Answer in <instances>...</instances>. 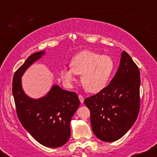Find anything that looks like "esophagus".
I'll return each mask as SVG.
<instances>
[{"instance_id": "34e87169", "label": "esophagus", "mask_w": 157, "mask_h": 157, "mask_svg": "<svg viewBox=\"0 0 157 157\" xmlns=\"http://www.w3.org/2000/svg\"><path fill=\"white\" fill-rule=\"evenodd\" d=\"M79 99H80V102L81 103H83V102H84V97L82 96V95H79Z\"/></svg>"}]
</instances>
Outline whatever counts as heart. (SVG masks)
<instances>
[{"mask_svg":"<svg viewBox=\"0 0 157 157\" xmlns=\"http://www.w3.org/2000/svg\"><path fill=\"white\" fill-rule=\"evenodd\" d=\"M70 68L60 71V77L68 87H72L76 75H81V82L91 93L100 91L107 86L115 68L114 61L109 55L82 51L74 56Z\"/></svg>","mask_w":157,"mask_h":157,"instance_id":"heart-1","label":"heart"}]
</instances>
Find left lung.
<instances>
[{"mask_svg":"<svg viewBox=\"0 0 157 157\" xmlns=\"http://www.w3.org/2000/svg\"><path fill=\"white\" fill-rule=\"evenodd\" d=\"M140 87L139 68L123 51L109 86L84 100L91 113L92 131L99 140L114 142L132 127L140 111Z\"/></svg>","mask_w":157,"mask_h":157,"instance_id":"obj_1","label":"left lung"}]
</instances>
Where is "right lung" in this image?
Instances as JSON below:
<instances>
[{
    "mask_svg": "<svg viewBox=\"0 0 157 157\" xmlns=\"http://www.w3.org/2000/svg\"><path fill=\"white\" fill-rule=\"evenodd\" d=\"M45 53L44 50L32 54L15 71L12 94L23 127L41 145L59 147L70 137V122L80 106V100L75 92L66 91L55 84L45 96L38 99L32 98L24 92L21 77Z\"/></svg>",
    "mask_w": 157,
    "mask_h": 157,
    "instance_id": "obj_1",
    "label": "right lung"
}]
</instances>
